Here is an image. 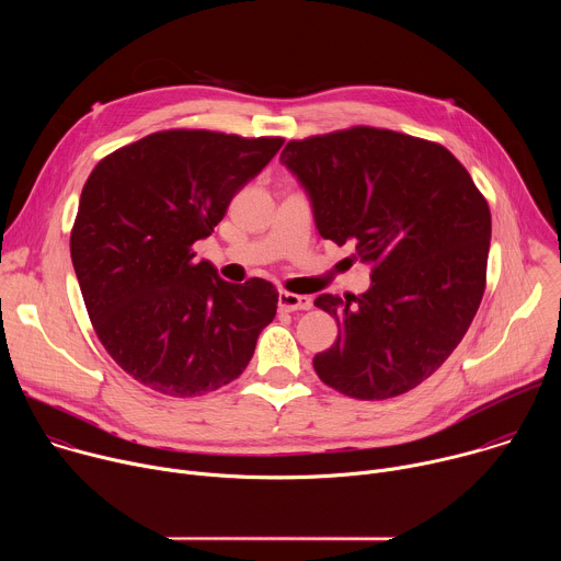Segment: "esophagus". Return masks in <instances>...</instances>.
Wrapping results in <instances>:
<instances>
[{"label":"esophagus","mask_w":561,"mask_h":561,"mask_svg":"<svg viewBox=\"0 0 561 561\" xmlns=\"http://www.w3.org/2000/svg\"><path fill=\"white\" fill-rule=\"evenodd\" d=\"M310 306H312V299L306 297V295H295V293H286V290L279 293V308L282 310H288V312L310 310Z\"/></svg>","instance_id":"1"}]
</instances>
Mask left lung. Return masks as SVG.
Instances as JSON below:
<instances>
[{
  "instance_id": "left-lung-1",
  "label": "left lung",
  "mask_w": 561,
  "mask_h": 561,
  "mask_svg": "<svg viewBox=\"0 0 561 561\" xmlns=\"http://www.w3.org/2000/svg\"><path fill=\"white\" fill-rule=\"evenodd\" d=\"M282 164L312 202L319 234L370 266L359 297L319 295L337 342L314 373L355 399L404 394L457 348L484 297L491 210L442 144L353 126L290 139Z\"/></svg>"
}]
</instances>
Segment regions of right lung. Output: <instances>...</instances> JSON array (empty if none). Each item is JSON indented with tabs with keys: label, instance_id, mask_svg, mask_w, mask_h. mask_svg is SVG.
Wrapping results in <instances>:
<instances>
[{
	"label": "right lung",
	"instance_id": "add662e5",
	"mask_svg": "<svg viewBox=\"0 0 561 561\" xmlns=\"http://www.w3.org/2000/svg\"><path fill=\"white\" fill-rule=\"evenodd\" d=\"M282 144L171 128L117 148L89 175L70 257L102 346L141 386L197 397L249 366L279 293L260 277L219 279L193 244Z\"/></svg>",
	"mask_w": 561,
	"mask_h": 561
}]
</instances>
